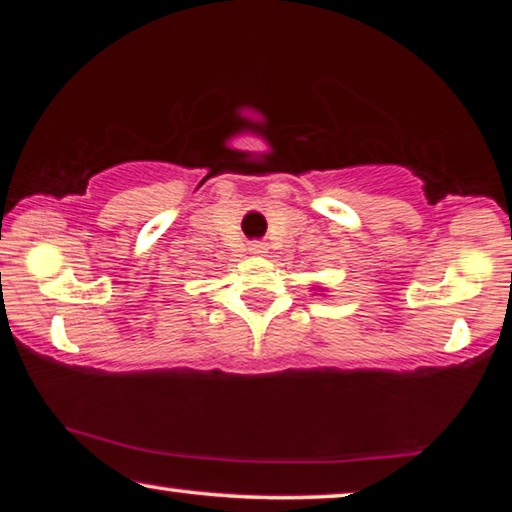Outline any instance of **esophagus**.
I'll use <instances>...</instances> for the list:
<instances>
[{"label":"esophagus","mask_w":512,"mask_h":512,"mask_svg":"<svg viewBox=\"0 0 512 512\" xmlns=\"http://www.w3.org/2000/svg\"><path fill=\"white\" fill-rule=\"evenodd\" d=\"M248 248H250V253H255V255H264L266 253L264 241H250Z\"/></svg>","instance_id":"34e87169"}]
</instances>
